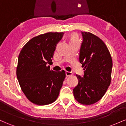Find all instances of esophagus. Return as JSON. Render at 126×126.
<instances>
[{
	"label": "esophagus",
	"mask_w": 126,
	"mask_h": 126,
	"mask_svg": "<svg viewBox=\"0 0 126 126\" xmlns=\"http://www.w3.org/2000/svg\"><path fill=\"white\" fill-rule=\"evenodd\" d=\"M65 73H66V76H72V74H73L72 72H68V71H66V72H65Z\"/></svg>",
	"instance_id": "obj_1"
}]
</instances>
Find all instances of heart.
<instances>
[{"label": "heart", "instance_id": "heart-1", "mask_svg": "<svg viewBox=\"0 0 126 126\" xmlns=\"http://www.w3.org/2000/svg\"><path fill=\"white\" fill-rule=\"evenodd\" d=\"M77 39H76V37H72V40H76Z\"/></svg>", "mask_w": 126, "mask_h": 126}]
</instances>
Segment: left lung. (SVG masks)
<instances>
[{
  "label": "left lung",
  "instance_id": "8db88e82",
  "mask_svg": "<svg viewBox=\"0 0 126 126\" xmlns=\"http://www.w3.org/2000/svg\"><path fill=\"white\" fill-rule=\"evenodd\" d=\"M83 38L79 62L84 75H76L78 84L73 89L76 100L83 105H91L100 100L111 83L112 61L109 50L97 36L81 32Z\"/></svg>",
  "mask_w": 126,
  "mask_h": 126
}]
</instances>
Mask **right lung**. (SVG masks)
Here are the masks:
<instances>
[{
  "label": "right lung",
  "instance_id": "add662e5",
  "mask_svg": "<svg viewBox=\"0 0 126 126\" xmlns=\"http://www.w3.org/2000/svg\"><path fill=\"white\" fill-rule=\"evenodd\" d=\"M63 32H47L34 37L23 47L18 57L16 76L22 91L32 103H53L59 95L64 70H50L56 46Z\"/></svg>",
  "mask_w": 126,
  "mask_h": 126
}]
</instances>
